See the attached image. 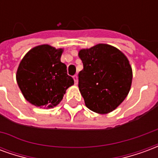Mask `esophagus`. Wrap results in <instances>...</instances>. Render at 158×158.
Returning <instances> with one entry per match:
<instances>
[{
  "label": "esophagus",
  "instance_id": "obj_1",
  "mask_svg": "<svg viewBox=\"0 0 158 158\" xmlns=\"http://www.w3.org/2000/svg\"><path fill=\"white\" fill-rule=\"evenodd\" d=\"M73 79H74V83H75V85L78 84V76L74 75L73 76Z\"/></svg>",
  "mask_w": 158,
  "mask_h": 158
}]
</instances>
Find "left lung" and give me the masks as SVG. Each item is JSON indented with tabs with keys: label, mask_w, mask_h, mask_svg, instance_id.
<instances>
[{
	"label": "left lung",
	"mask_w": 158,
	"mask_h": 158,
	"mask_svg": "<svg viewBox=\"0 0 158 158\" xmlns=\"http://www.w3.org/2000/svg\"><path fill=\"white\" fill-rule=\"evenodd\" d=\"M84 69L79 73V91L86 106L97 113L112 112L129 94L132 69L118 49L98 44L79 52Z\"/></svg>",
	"instance_id": "left-lung-1"
}]
</instances>
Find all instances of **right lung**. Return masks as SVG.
<instances>
[{
    "instance_id": "add662e5",
    "label": "right lung",
    "mask_w": 158,
    "mask_h": 158,
    "mask_svg": "<svg viewBox=\"0 0 158 158\" xmlns=\"http://www.w3.org/2000/svg\"><path fill=\"white\" fill-rule=\"evenodd\" d=\"M62 49L49 45L36 46L22 59L17 71V82L25 99L41 108L56 106L66 89L73 85L67 66L61 62Z\"/></svg>"
}]
</instances>
